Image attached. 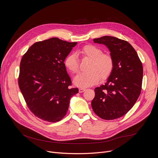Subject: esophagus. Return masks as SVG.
<instances>
[{"label": "esophagus", "instance_id": "obj_1", "mask_svg": "<svg viewBox=\"0 0 158 158\" xmlns=\"http://www.w3.org/2000/svg\"><path fill=\"white\" fill-rule=\"evenodd\" d=\"M85 90V88H80L79 89V93H83L84 91Z\"/></svg>", "mask_w": 158, "mask_h": 158}]
</instances>
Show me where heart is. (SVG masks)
I'll use <instances>...</instances> for the list:
<instances>
[{
  "instance_id": "obj_1",
  "label": "heart",
  "mask_w": 158,
  "mask_h": 158,
  "mask_svg": "<svg viewBox=\"0 0 158 158\" xmlns=\"http://www.w3.org/2000/svg\"><path fill=\"white\" fill-rule=\"evenodd\" d=\"M84 59L90 60L87 73H80L74 79L76 85L84 88L97 84L100 77L106 79L111 74L114 69V59L108 53H102V51L94 45H86L78 51ZM67 69L72 73H76L79 70V62L74 54H70L64 60Z\"/></svg>"
}]
</instances>
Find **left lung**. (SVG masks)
I'll list each match as a JSON object with an SVG mask.
<instances>
[{"label":"left lung","instance_id":"1","mask_svg":"<svg viewBox=\"0 0 158 158\" xmlns=\"http://www.w3.org/2000/svg\"><path fill=\"white\" fill-rule=\"evenodd\" d=\"M93 41L107 46L114 65L105 84L95 88L92 108L101 118L113 120L124 116L140 95L143 76L142 62L136 51L126 40L103 36Z\"/></svg>","mask_w":158,"mask_h":158}]
</instances>
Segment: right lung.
I'll return each instance as SVG.
<instances>
[{"label":"right lung","mask_w":158,"mask_h":158,"mask_svg":"<svg viewBox=\"0 0 158 158\" xmlns=\"http://www.w3.org/2000/svg\"><path fill=\"white\" fill-rule=\"evenodd\" d=\"M77 42L52 37L34 43L22 57L18 83L29 110L50 123L61 120L70 99L78 93L72 88L64 60Z\"/></svg>","instance_id":"right-lung-1"}]
</instances>
